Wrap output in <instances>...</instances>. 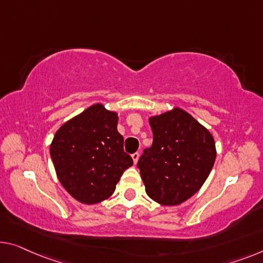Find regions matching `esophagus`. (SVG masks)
<instances>
[{
  "instance_id": "esophagus-1",
  "label": "esophagus",
  "mask_w": 263,
  "mask_h": 263,
  "mask_svg": "<svg viewBox=\"0 0 263 263\" xmlns=\"http://www.w3.org/2000/svg\"><path fill=\"white\" fill-rule=\"evenodd\" d=\"M131 157H132V159H133V163L137 164V162H138V159H139V154H138V152L133 154Z\"/></svg>"
}]
</instances>
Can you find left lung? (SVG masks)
Instances as JSON below:
<instances>
[{
    "label": "left lung",
    "instance_id": "left-lung-1",
    "mask_svg": "<svg viewBox=\"0 0 263 263\" xmlns=\"http://www.w3.org/2000/svg\"><path fill=\"white\" fill-rule=\"evenodd\" d=\"M148 123L154 142L138 162L145 191L159 204L179 205L201 189L213 169L214 137L179 107L151 116Z\"/></svg>",
    "mask_w": 263,
    "mask_h": 263
}]
</instances>
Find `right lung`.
<instances>
[{
	"label": "right lung",
	"instance_id": "add662e5",
	"mask_svg": "<svg viewBox=\"0 0 263 263\" xmlns=\"http://www.w3.org/2000/svg\"><path fill=\"white\" fill-rule=\"evenodd\" d=\"M118 113L94 104L62 124L49 152L61 185L82 204H97L111 197L124 171L133 160L124 152L117 130Z\"/></svg>",
	"mask_w": 263,
	"mask_h": 263
}]
</instances>
